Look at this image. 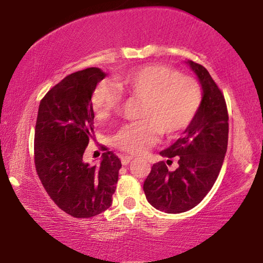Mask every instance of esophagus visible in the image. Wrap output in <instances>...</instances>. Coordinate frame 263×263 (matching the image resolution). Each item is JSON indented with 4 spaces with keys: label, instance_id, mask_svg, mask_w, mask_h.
<instances>
[{
    "label": "esophagus",
    "instance_id": "esophagus-1",
    "mask_svg": "<svg viewBox=\"0 0 263 263\" xmlns=\"http://www.w3.org/2000/svg\"><path fill=\"white\" fill-rule=\"evenodd\" d=\"M121 159H122L123 166H127V164L130 163V162L132 161V160H133V158H132V157H128V155H127V157H126V155H125V157H122Z\"/></svg>",
    "mask_w": 263,
    "mask_h": 263
}]
</instances>
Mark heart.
Masks as SVG:
<instances>
[{"label":"heart","instance_id":"obj_1","mask_svg":"<svg viewBox=\"0 0 263 263\" xmlns=\"http://www.w3.org/2000/svg\"><path fill=\"white\" fill-rule=\"evenodd\" d=\"M110 82H100L91 95L96 117L108 118L118 109L121 94L144 101L140 118L124 125L112 137L115 147L142 154L155 144L160 133L173 137L189 125L202 101L201 87L195 79L180 75L163 65H147L128 70Z\"/></svg>","mask_w":263,"mask_h":263}]
</instances>
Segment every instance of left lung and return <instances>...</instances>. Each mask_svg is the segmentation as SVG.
Instances as JSON below:
<instances>
[{
    "label": "left lung",
    "instance_id": "left-lung-1",
    "mask_svg": "<svg viewBox=\"0 0 263 263\" xmlns=\"http://www.w3.org/2000/svg\"><path fill=\"white\" fill-rule=\"evenodd\" d=\"M202 88V101L195 118L174 144L160 152L177 158L175 171L166 163L153 164L144 191L151 205L166 213H181L201 203L219 174L228 149L229 115L225 99L202 65L188 60ZM172 162V161H171Z\"/></svg>",
    "mask_w": 263,
    "mask_h": 263
}]
</instances>
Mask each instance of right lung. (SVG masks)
<instances>
[{
  "instance_id": "right-lung-1",
  "label": "right lung",
  "mask_w": 263,
  "mask_h": 263,
  "mask_svg": "<svg viewBox=\"0 0 263 263\" xmlns=\"http://www.w3.org/2000/svg\"><path fill=\"white\" fill-rule=\"evenodd\" d=\"M104 78L96 67L70 74L44 96L38 109L35 171L53 202L75 218L94 217L110 208L122 167L106 148L99 164L83 161L89 139H95L91 95Z\"/></svg>"
}]
</instances>
